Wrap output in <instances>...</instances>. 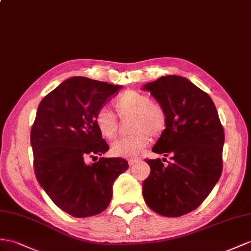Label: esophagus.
<instances>
[{
  "mask_svg": "<svg viewBox=\"0 0 251 251\" xmlns=\"http://www.w3.org/2000/svg\"><path fill=\"white\" fill-rule=\"evenodd\" d=\"M139 161H140L139 159H130L129 161H128V163H129V165H130V166H133V165H136Z\"/></svg>",
  "mask_w": 251,
  "mask_h": 251,
  "instance_id": "esophagus-1",
  "label": "esophagus"
}]
</instances>
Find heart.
<instances>
[{"instance_id":"1","label":"heart","mask_w":251,"mask_h":251,"mask_svg":"<svg viewBox=\"0 0 251 251\" xmlns=\"http://www.w3.org/2000/svg\"><path fill=\"white\" fill-rule=\"evenodd\" d=\"M113 105L121 120L130 119L128 131L131 132L112 143L111 152L117 157H137L150 143V136L160 137L168 126V113L163 105L151 100L145 93L127 90ZM94 123L101 137L112 139L117 134L119 120L108 108L102 107L96 111Z\"/></svg>"}]
</instances>
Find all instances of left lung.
I'll return each mask as SVG.
<instances>
[{"label": "left lung", "instance_id": "obj_1", "mask_svg": "<svg viewBox=\"0 0 251 251\" xmlns=\"http://www.w3.org/2000/svg\"><path fill=\"white\" fill-rule=\"evenodd\" d=\"M143 89L168 113L151 151L172 160L164 166L160 159H145L151 174L143 182L144 201L160 215L182 216L203 202L222 175L224 127L209 94L187 78L162 76Z\"/></svg>", "mask_w": 251, "mask_h": 251}]
</instances>
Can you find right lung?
<instances>
[{"mask_svg":"<svg viewBox=\"0 0 251 251\" xmlns=\"http://www.w3.org/2000/svg\"><path fill=\"white\" fill-rule=\"evenodd\" d=\"M121 86L72 77L40 101L30 130L34 171L52 201L74 217L100 214L110 203L112 185L128 169L122 158H100L109 146L94 117Z\"/></svg>","mask_w":251,"mask_h":251,"instance_id":"add662e5","label":"right lung"}]
</instances>
